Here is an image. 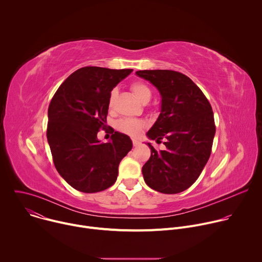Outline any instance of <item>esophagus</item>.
Wrapping results in <instances>:
<instances>
[{
	"label": "esophagus",
	"mask_w": 262,
	"mask_h": 262,
	"mask_svg": "<svg viewBox=\"0 0 262 262\" xmlns=\"http://www.w3.org/2000/svg\"><path fill=\"white\" fill-rule=\"evenodd\" d=\"M139 144H140V142H139V141H137V140H133V145H134L135 147L139 146Z\"/></svg>",
	"instance_id": "esophagus-1"
}]
</instances>
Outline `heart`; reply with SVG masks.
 <instances>
[{"label":"heart","mask_w":262,"mask_h":262,"mask_svg":"<svg viewBox=\"0 0 262 262\" xmlns=\"http://www.w3.org/2000/svg\"><path fill=\"white\" fill-rule=\"evenodd\" d=\"M130 90L133 92V94L135 95V97L139 101H141L143 103H146L151 97V90H150V88H149L143 82H134L130 85ZM116 94H117L116 90H112L111 91L110 96H108V106L110 107L113 106ZM145 125H146V123L143 120L129 119V118L121 119L116 124L118 130H120L121 133H124V134H126L128 136H132V137L139 136L141 130L145 127Z\"/></svg>","instance_id":"1"}]
</instances>
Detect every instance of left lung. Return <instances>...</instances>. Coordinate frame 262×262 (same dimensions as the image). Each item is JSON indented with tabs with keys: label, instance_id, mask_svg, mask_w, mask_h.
I'll return each instance as SVG.
<instances>
[{
	"label": "left lung",
	"instance_id": "obj_1",
	"mask_svg": "<svg viewBox=\"0 0 262 262\" xmlns=\"http://www.w3.org/2000/svg\"><path fill=\"white\" fill-rule=\"evenodd\" d=\"M162 95V111L147 136L166 146L142 168L144 180L163 194H177L198 179L210 154L215 134L211 105L201 89L185 74L168 69L139 70Z\"/></svg>",
	"mask_w": 262,
	"mask_h": 262
}]
</instances>
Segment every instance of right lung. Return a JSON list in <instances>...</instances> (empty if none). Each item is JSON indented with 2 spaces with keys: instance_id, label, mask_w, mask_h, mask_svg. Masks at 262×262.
Masks as SVG:
<instances>
[{
  "instance_id": "1",
  "label": "right lung",
  "mask_w": 262,
  "mask_h": 262,
  "mask_svg": "<svg viewBox=\"0 0 262 262\" xmlns=\"http://www.w3.org/2000/svg\"><path fill=\"white\" fill-rule=\"evenodd\" d=\"M132 71L82 67L61 84L50 102L47 138L54 165L80 192L97 193L113 185L121 160L132 150L129 137L114 129L111 142L97 140V133L106 127L112 89Z\"/></svg>"
}]
</instances>
